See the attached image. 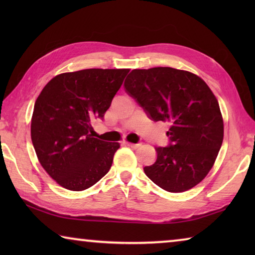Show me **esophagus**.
<instances>
[{
	"mask_svg": "<svg viewBox=\"0 0 255 255\" xmlns=\"http://www.w3.org/2000/svg\"><path fill=\"white\" fill-rule=\"evenodd\" d=\"M126 145L127 146H129V147H132V148H136V147H138V146H139V144H135V143H126Z\"/></svg>",
	"mask_w": 255,
	"mask_h": 255,
	"instance_id": "esophagus-1",
	"label": "esophagus"
}]
</instances>
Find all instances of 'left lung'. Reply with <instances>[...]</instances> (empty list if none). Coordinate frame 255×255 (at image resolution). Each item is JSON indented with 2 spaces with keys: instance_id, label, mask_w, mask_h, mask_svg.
<instances>
[{
  "instance_id": "1",
  "label": "left lung",
  "mask_w": 255,
  "mask_h": 255,
  "mask_svg": "<svg viewBox=\"0 0 255 255\" xmlns=\"http://www.w3.org/2000/svg\"><path fill=\"white\" fill-rule=\"evenodd\" d=\"M125 91L153 122H169V145L156 147L145 174L169 192H183L204 180L224 137L219 105L209 86L192 73L172 67L132 70Z\"/></svg>"
}]
</instances>
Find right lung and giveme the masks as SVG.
Instances as JSON below:
<instances>
[{
  "label": "right lung",
  "mask_w": 255,
  "mask_h": 255,
  "mask_svg": "<svg viewBox=\"0 0 255 255\" xmlns=\"http://www.w3.org/2000/svg\"><path fill=\"white\" fill-rule=\"evenodd\" d=\"M129 70L89 68L51 79L34 103L31 140L41 166L63 188L82 191L109 172L119 143L91 135Z\"/></svg>",
  "instance_id": "obj_1"
}]
</instances>
